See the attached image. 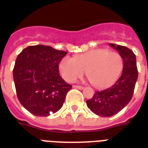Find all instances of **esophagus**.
I'll use <instances>...</instances> for the list:
<instances>
[{"instance_id":"1","label":"esophagus","mask_w":148,"mask_h":148,"mask_svg":"<svg viewBox=\"0 0 148 148\" xmlns=\"http://www.w3.org/2000/svg\"><path fill=\"white\" fill-rule=\"evenodd\" d=\"M73 87H74V88L79 89V90H82V89L84 88L83 86H77V85H74V86H73Z\"/></svg>"}]
</instances>
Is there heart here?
Here are the masks:
<instances>
[{
	"mask_svg": "<svg viewBox=\"0 0 148 148\" xmlns=\"http://www.w3.org/2000/svg\"><path fill=\"white\" fill-rule=\"evenodd\" d=\"M123 68L119 53L107 49H95L77 55L65 57L59 63L61 75L68 82H74L83 76L85 71L93 86L107 87L114 83Z\"/></svg>",
	"mask_w": 148,
	"mask_h": 148,
	"instance_id": "obj_1",
	"label": "heart"
}]
</instances>
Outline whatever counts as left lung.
Masks as SVG:
<instances>
[{"label":"left lung","instance_id":"obj_1","mask_svg":"<svg viewBox=\"0 0 148 148\" xmlns=\"http://www.w3.org/2000/svg\"><path fill=\"white\" fill-rule=\"evenodd\" d=\"M117 49L123 59V70L119 78L110 87L95 91L86 105L92 112L103 117H110L119 112L132 100L138 78L135 54L123 45L110 44Z\"/></svg>","mask_w":148,"mask_h":148}]
</instances>
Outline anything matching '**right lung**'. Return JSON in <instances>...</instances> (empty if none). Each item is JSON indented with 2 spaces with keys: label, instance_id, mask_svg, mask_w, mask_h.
Returning <instances> with one entry per match:
<instances>
[{
  "label": "right lung",
  "instance_id": "right-lung-1",
  "mask_svg": "<svg viewBox=\"0 0 148 148\" xmlns=\"http://www.w3.org/2000/svg\"><path fill=\"white\" fill-rule=\"evenodd\" d=\"M66 52L48 45H29L16 58L13 74L21 104L37 116L59 110L72 88L60 76L58 64Z\"/></svg>",
  "mask_w": 148,
  "mask_h": 148
}]
</instances>
